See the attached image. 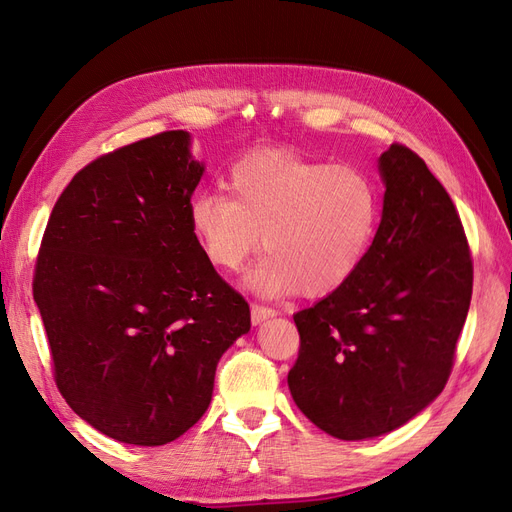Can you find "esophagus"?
I'll list each match as a JSON object with an SVG mask.
<instances>
[{"label":"esophagus","mask_w":512,"mask_h":512,"mask_svg":"<svg viewBox=\"0 0 512 512\" xmlns=\"http://www.w3.org/2000/svg\"><path fill=\"white\" fill-rule=\"evenodd\" d=\"M277 312L271 307H265V305H258V303H252V322L254 324H262L269 318H275Z\"/></svg>","instance_id":"obj_1"}]
</instances>
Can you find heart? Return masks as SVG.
<instances>
[{"label": "heart", "instance_id": "b5f03b06", "mask_svg": "<svg viewBox=\"0 0 512 512\" xmlns=\"http://www.w3.org/2000/svg\"><path fill=\"white\" fill-rule=\"evenodd\" d=\"M226 194L196 192L188 222L215 269L235 273L258 247L267 254L245 284L265 297L299 288L322 297L361 269L380 226V192L361 168L262 149L230 166Z\"/></svg>", "mask_w": 512, "mask_h": 512}]
</instances>
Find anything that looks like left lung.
I'll return each mask as SVG.
<instances>
[{
	"mask_svg": "<svg viewBox=\"0 0 512 512\" xmlns=\"http://www.w3.org/2000/svg\"><path fill=\"white\" fill-rule=\"evenodd\" d=\"M378 170L382 218L361 269L292 316L290 395L339 440L395 431L442 393L472 299L468 241L442 183L401 145Z\"/></svg>",
	"mask_w": 512,
	"mask_h": 512,
	"instance_id": "1",
	"label": "left lung"
}]
</instances>
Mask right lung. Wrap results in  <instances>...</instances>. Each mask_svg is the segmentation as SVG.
Instances as JSON below:
<instances>
[{
	"label": "right lung",
	"instance_id": "add662e5",
	"mask_svg": "<svg viewBox=\"0 0 512 512\" xmlns=\"http://www.w3.org/2000/svg\"><path fill=\"white\" fill-rule=\"evenodd\" d=\"M203 173L190 132L145 138L76 173L44 230L34 301L57 389L117 442L183 436L211 404L222 354L252 327L192 237Z\"/></svg>",
	"mask_w": 512,
	"mask_h": 512
}]
</instances>
